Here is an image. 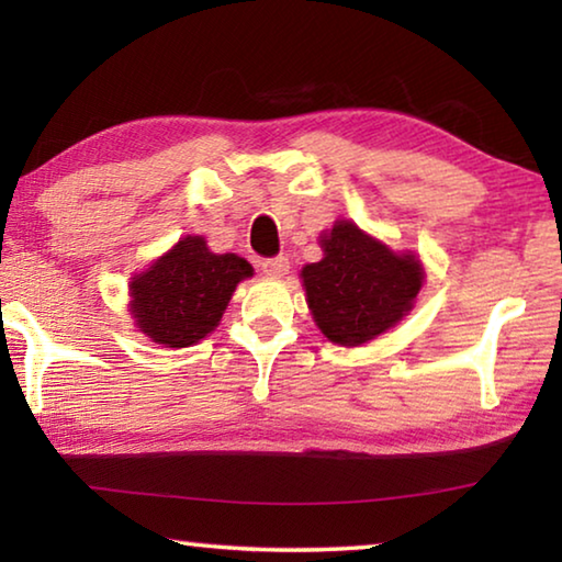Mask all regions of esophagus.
Masks as SVG:
<instances>
[{
	"instance_id": "obj_1",
	"label": "esophagus",
	"mask_w": 562,
	"mask_h": 562,
	"mask_svg": "<svg viewBox=\"0 0 562 562\" xmlns=\"http://www.w3.org/2000/svg\"><path fill=\"white\" fill-rule=\"evenodd\" d=\"M260 270L265 274H270V278H284L290 270V260L284 258V255H280V258H270V260H262L260 262Z\"/></svg>"
}]
</instances>
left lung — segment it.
Instances as JSON below:
<instances>
[{
    "label": "left lung",
    "instance_id": "obj_1",
    "mask_svg": "<svg viewBox=\"0 0 562 562\" xmlns=\"http://www.w3.org/2000/svg\"><path fill=\"white\" fill-rule=\"evenodd\" d=\"M322 260L300 270L312 319L331 345L361 347L398 325L424 288L412 250H392L357 223L339 217L319 233Z\"/></svg>",
    "mask_w": 562,
    "mask_h": 562
}]
</instances>
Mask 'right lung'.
Returning a JSON list of instances; mask_svg holds the SVG:
<instances>
[{
	"mask_svg": "<svg viewBox=\"0 0 562 562\" xmlns=\"http://www.w3.org/2000/svg\"><path fill=\"white\" fill-rule=\"evenodd\" d=\"M252 274L250 262L235 252H213L203 235L180 237L131 278L133 325L160 347H193L221 325L235 288Z\"/></svg>",
	"mask_w": 562,
	"mask_h": 562,
	"instance_id": "add662e5",
	"label": "right lung"
}]
</instances>
